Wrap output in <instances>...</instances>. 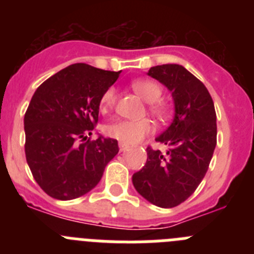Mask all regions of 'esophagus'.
<instances>
[{
	"instance_id": "1",
	"label": "esophagus",
	"mask_w": 254,
	"mask_h": 254,
	"mask_svg": "<svg viewBox=\"0 0 254 254\" xmlns=\"http://www.w3.org/2000/svg\"><path fill=\"white\" fill-rule=\"evenodd\" d=\"M127 149H128V146H127L126 143L120 142V150H121V151H126V150H127Z\"/></svg>"
}]
</instances>
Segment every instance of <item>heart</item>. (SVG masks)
<instances>
[{
	"label": "heart",
	"instance_id": "obj_1",
	"mask_svg": "<svg viewBox=\"0 0 254 254\" xmlns=\"http://www.w3.org/2000/svg\"><path fill=\"white\" fill-rule=\"evenodd\" d=\"M131 87L134 93H137L145 102L149 103L147 111L151 116H154L156 120L161 121V122L169 120L170 108L164 102L159 100L163 95V87L158 82L152 81V80H134L131 82ZM116 89L108 87L100 98V112L105 113V112L111 111L116 104ZM104 132L107 136L116 138L120 142L132 145V143L140 142L142 138L151 133L152 123L147 118L138 121H116V122L105 126Z\"/></svg>",
	"mask_w": 254,
	"mask_h": 254
}]
</instances>
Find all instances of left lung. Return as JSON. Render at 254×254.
<instances>
[{
    "mask_svg": "<svg viewBox=\"0 0 254 254\" xmlns=\"http://www.w3.org/2000/svg\"><path fill=\"white\" fill-rule=\"evenodd\" d=\"M172 91L176 116L156 141L165 152L147 146V160L132 176L138 193L159 207H176L202 182L216 146V112L205 85L181 64H161L149 69Z\"/></svg>",
    "mask_w": 254,
    "mask_h": 254,
    "instance_id": "1",
    "label": "left lung"
}]
</instances>
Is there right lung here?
Returning a JSON list of instances; mask_svg holds the SVG:
<instances>
[{
    "mask_svg": "<svg viewBox=\"0 0 254 254\" xmlns=\"http://www.w3.org/2000/svg\"><path fill=\"white\" fill-rule=\"evenodd\" d=\"M120 72L75 64L35 90L24 117L25 155L35 182L48 196L67 201L86 194L120 151L114 138L90 137L100 98Z\"/></svg>",
    "mask_w": 254,
    "mask_h": 254,
    "instance_id": "1",
    "label": "right lung"
}]
</instances>
